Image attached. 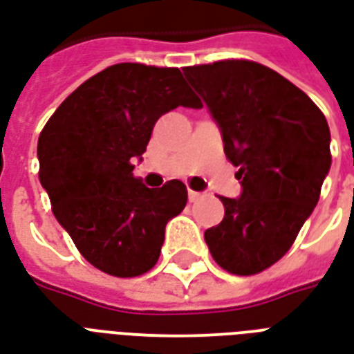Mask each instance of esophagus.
I'll return each mask as SVG.
<instances>
[{
	"label": "esophagus",
	"mask_w": 354,
	"mask_h": 354,
	"mask_svg": "<svg viewBox=\"0 0 354 354\" xmlns=\"http://www.w3.org/2000/svg\"><path fill=\"white\" fill-rule=\"evenodd\" d=\"M199 198H201V194L194 192V190H188V199H190V201H196V199Z\"/></svg>",
	"instance_id": "obj_1"
}]
</instances>
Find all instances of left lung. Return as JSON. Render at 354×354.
<instances>
[{
	"mask_svg": "<svg viewBox=\"0 0 354 354\" xmlns=\"http://www.w3.org/2000/svg\"><path fill=\"white\" fill-rule=\"evenodd\" d=\"M220 129L243 192L224 198V220L205 231L212 259L231 274H257L291 248L330 169V130L306 93L244 59L185 66Z\"/></svg>",
	"mask_w": 354,
	"mask_h": 354,
	"instance_id": "left-lung-1",
	"label": "left lung"
}]
</instances>
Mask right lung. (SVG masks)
<instances>
[{"instance_id":"right-lung-1","label":"right lung","mask_w":354,"mask_h":354,"mask_svg":"<svg viewBox=\"0 0 354 354\" xmlns=\"http://www.w3.org/2000/svg\"><path fill=\"white\" fill-rule=\"evenodd\" d=\"M177 106L201 108L179 68L119 63L71 93L39 136V179L54 216L106 274L155 267L166 224L187 205L180 180L147 188L132 174L155 123Z\"/></svg>"}]
</instances>
